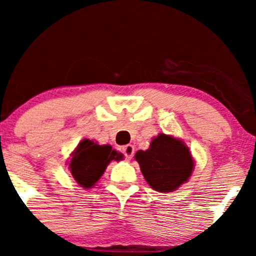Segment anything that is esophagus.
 I'll use <instances>...</instances> for the list:
<instances>
[{
  "instance_id": "34e87169",
  "label": "esophagus",
  "mask_w": 256,
  "mask_h": 256,
  "mask_svg": "<svg viewBox=\"0 0 256 256\" xmlns=\"http://www.w3.org/2000/svg\"><path fill=\"white\" fill-rule=\"evenodd\" d=\"M122 152H124L126 160H131L132 156H134V146L128 144V146H122Z\"/></svg>"
}]
</instances>
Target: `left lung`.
I'll return each mask as SVG.
<instances>
[{
    "mask_svg": "<svg viewBox=\"0 0 256 256\" xmlns=\"http://www.w3.org/2000/svg\"><path fill=\"white\" fill-rule=\"evenodd\" d=\"M134 158L144 179L158 192H171L189 180L194 158L189 148L178 138L158 134L146 150H138Z\"/></svg>",
    "mask_w": 256,
    "mask_h": 256,
    "instance_id": "obj_1",
    "label": "left lung"
}]
</instances>
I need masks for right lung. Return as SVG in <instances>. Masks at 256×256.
I'll list each match as a JSON object with an SVG mask.
<instances>
[{"instance_id":"add662e5","label":"right lung","mask_w":256,"mask_h":256,"mask_svg":"<svg viewBox=\"0 0 256 256\" xmlns=\"http://www.w3.org/2000/svg\"><path fill=\"white\" fill-rule=\"evenodd\" d=\"M70 170L74 180L84 189H90L98 182L110 161L122 160L124 155L110 146H100L90 140H80L71 154Z\"/></svg>"}]
</instances>
